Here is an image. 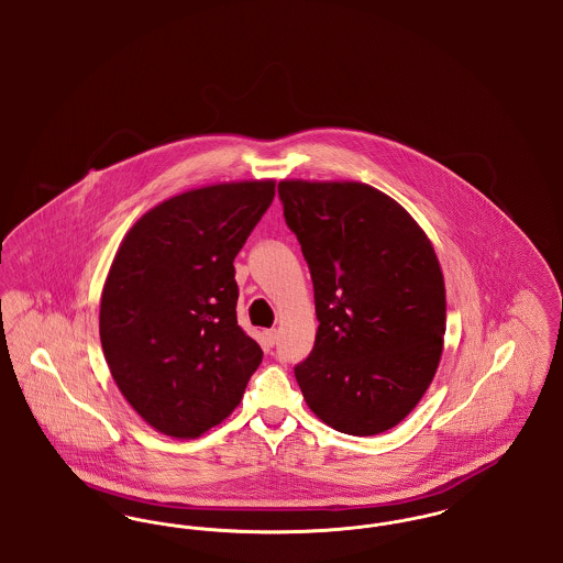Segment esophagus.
I'll use <instances>...</instances> for the list:
<instances>
[{
    "label": "esophagus",
    "mask_w": 563,
    "mask_h": 563,
    "mask_svg": "<svg viewBox=\"0 0 563 563\" xmlns=\"http://www.w3.org/2000/svg\"><path fill=\"white\" fill-rule=\"evenodd\" d=\"M266 340H268L269 346H274L278 342V331L276 329H268L266 331Z\"/></svg>",
    "instance_id": "obj_1"
}]
</instances>
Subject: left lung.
<instances>
[{"label": "left lung", "instance_id": "8db88e82", "mask_svg": "<svg viewBox=\"0 0 563 563\" xmlns=\"http://www.w3.org/2000/svg\"><path fill=\"white\" fill-rule=\"evenodd\" d=\"M278 198L312 276L319 331L295 365L331 429H393L427 393L443 350L445 285L427 234L365 184L280 181Z\"/></svg>", "mask_w": 563, "mask_h": 563}]
</instances>
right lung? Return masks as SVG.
<instances>
[{
  "label": "right lung",
  "mask_w": 563,
  "mask_h": 563,
  "mask_svg": "<svg viewBox=\"0 0 563 563\" xmlns=\"http://www.w3.org/2000/svg\"><path fill=\"white\" fill-rule=\"evenodd\" d=\"M272 200L274 181L179 194L134 223L111 264L99 317L109 372L168 437L228 418L262 363L236 319L234 260Z\"/></svg>",
  "instance_id": "add662e5"
}]
</instances>
